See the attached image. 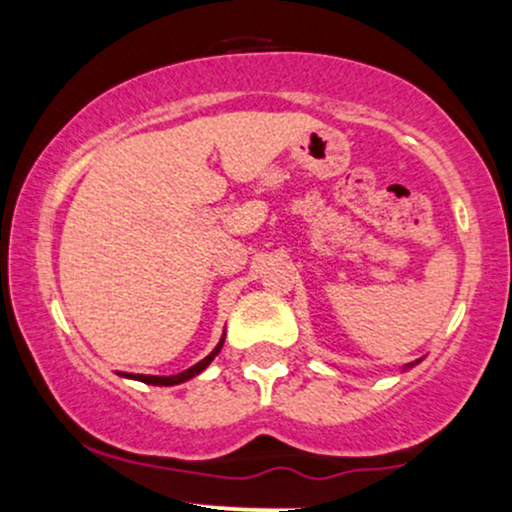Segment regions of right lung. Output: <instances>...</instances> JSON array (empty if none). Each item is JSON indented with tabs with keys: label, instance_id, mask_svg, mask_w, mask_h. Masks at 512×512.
<instances>
[{
	"label": "right lung",
	"instance_id": "1",
	"mask_svg": "<svg viewBox=\"0 0 512 512\" xmlns=\"http://www.w3.org/2000/svg\"><path fill=\"white\" fill-rule=\"evenodd\" d=\"M223 339H226V334H223L221 342L216 344V349L211 351V354H209L207 358H202V361L195 363V366L187 368V370H182V373H178V375H168V378H161V375H134V373H127V378H132V380H142V383H146V385H180V383H185V380L195 378V375L202 373V370L207 368L211 361H214V356L219 354V351H221Z\"/></svg>",
	"mask_w": 512,
	"mask_h": 512
}]
</instances>
